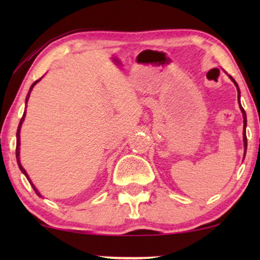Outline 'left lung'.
I'll return each instance as SVG.
<instances>
[{"label": "left lung", "instance_id": "left-lung-1", "mask_svg": "<svg viewBox=\"0 0 260 260\" xmlns=\"http://www.w3.org/2000/svg\"><path fill=\"white\" fill-rule=\"evenodd\" d=\"M230 78H231V80H232L233 83H234V85H236V86H237V90H238V102H239V108L241 110V112H243V118H244V133H243V135H244V148H245V154H246V149H247V138H246L247 119H246V112H245V110L243 109V106H241V104H240V90H239V86H238V84L236 83V80H234L232 77L230 76ZM244 157H245V155H244Z\"/></svg>", "mask_w": 260, "mask_h": 260}]
</instances>
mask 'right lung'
<instances>
[{
    "mask_svg": "<svg viewBox=\"0 0 260 260\" xmlns=\"http://www.w3.org/2000/svg\"><path fill=\"white\" fill-rule=\"evenodd\" d=\"M39 80H41V78H40V79H39ZM39 80L35 81V83H33V85H31V86H30V88H29V92H28V94H27V98H26V104H27V102H28V98H29V93H30L31 88L34 87V85L37 84ZM24 117H26V110H24V112H23V116H22V118H21V120H20L19 127H17V133H16V161H17V165H19V168H20V170H21V172H22V173L24 174V176L27 177V180L29 181V183L31 184V187H33V189L35 190V193H37V194L39 195V197H41V194L39 193L37 188L34 187V184L31 183V181H30V179H29V176H28L27 172H26V170L23 169V167L21 166V162H20V131H21V125H22V123H23V120H24Z\"/></svg>",
    "mask_w": 260,
    "mask_h": 260,
    "instance_id": "add662e5",
    "label": "right lung"
}]
</instances>
